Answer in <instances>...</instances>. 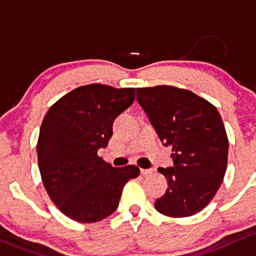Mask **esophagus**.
Wrapping results in <instances>:
<instances>
[{"instance_id":"34e87169","label":"esophagus","mask_w":256,"mask_h":256,"mask_svg":"<svg viewBox=\"0 0 256 256\" xmlns=\"http://www.w3.org/2000/svg\"><path fill=\"white\" fill-rule=\"evenodd\" d=\"M140 174L143 176H148V175H152V168H142L140 170Z\"/></svg>"}]
</instances>
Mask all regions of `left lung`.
Returning <instances> with one entry per match:
<instances>
[{"label": "left lung", "mask_w": 256, "mask_h": 256, "mask_svg": "<svg viewBox=\"0 0 256 256\" xmlns=\"http://www.w3.org/2000/svg\"><path fill=\"white\" fill-rule=\"evenodd\" d=\"M143 107L165 146L172 148V168H159L168 190L155 201L162 214L194 216L212 201L228 162V136L217 108L188 90L174 86L136 88Z\"/></svg>", "instance_id": "8db88e82"}]
</instances>
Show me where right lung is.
<instances>
[{
    "mask_svg": "<svg viewBox=\"0 0 256 256\" xmlns=\"http://www.w3.org/2000/svg\"><path fill=\"white\" fill-rule=\"evenodd\" d=\"M136 98V88L102 84L80 86L58 100L44 117L36 154L42 181L55 206L70 220L94 223L117 210L123 187L139 168H113L97 155L112 124Z\"/></svg>",
    "mask_w": 256,
    "mask_h": 256,
    "instance_id": "1",
    "label": "right lung"
}]
</instances>
